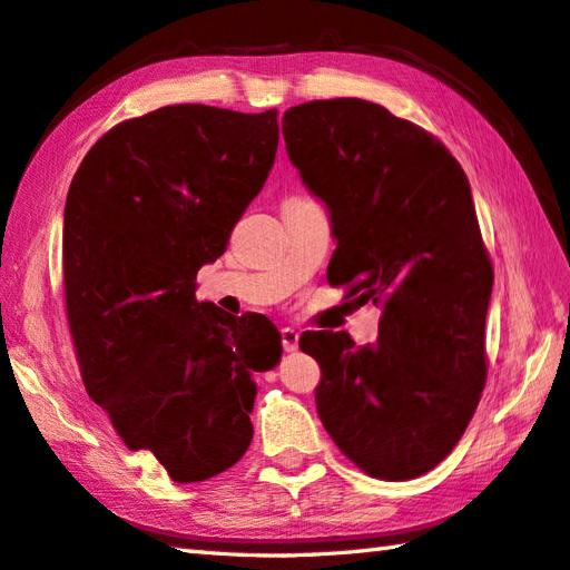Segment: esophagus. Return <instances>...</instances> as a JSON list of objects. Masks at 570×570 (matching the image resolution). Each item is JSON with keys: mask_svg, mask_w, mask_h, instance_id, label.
<instances>
[{"mask_svg": "<svg viewBox=\"0 0 570 570\" xmlns=\"http://www.w3.org/2000/svg\"><path fill=\"white\" fill-rule=\"evenodd\" d=\"M297 344H299L297 330L285 327V330H283V350H285L287 354H289V352H297Z\"/></svg>", "mask_w": 570, "mask_h": 570, "instance_id": "esophagus-1", "label": "esophagus"}]
</instances>
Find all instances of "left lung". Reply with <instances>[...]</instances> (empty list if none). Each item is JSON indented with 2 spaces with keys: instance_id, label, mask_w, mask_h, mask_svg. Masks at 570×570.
<instances>
[{
  "instance_id": "1",
  "label": "left lung",
  "mask_w": 570,
  "mask_h": 570,
  "mask_svg": "<svg viewBox=\"0 0 570 570\" xmlns=\"http://www.w3.org/2000/svg\"><path fill=\"white\" fill-rule=\"evenodd\" d=\"M283 135L330 208V285L381 307L371 346L344 332L299 340L322 366L320 421L371 478H421L458 445L487 381L494 271L470 181L438 137L368 100L302 102Z\"/></svg>"
}]
</instances>
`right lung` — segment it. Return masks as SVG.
<instances>
[{"label": "right lung", "mask_w": 570, "mask_h": 570, "mask_svg": "<svg viewBox=\"0 0 570 570\" xmlns=\"http://www.w3.org/2000/svg\"><path fill=\"white\" fill-rule=\"evenodd\" d=\"M277 110L167 106L80 161L63 212V289L88 396L174 482L226 472L253 440L255 371L283 354L263 315L196 299L277 153Z\"/></svg>", "instance_id": "add662e5"}]
</instances>
